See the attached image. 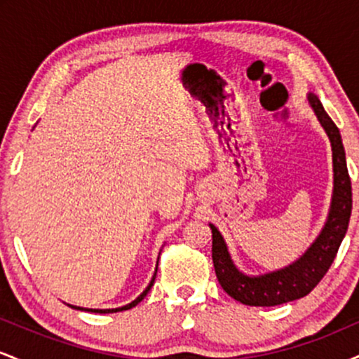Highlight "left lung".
<instances>
[{"label":"left lung","mask_w":359,"mask_h":359,"mask_svg":"<svg viewBox=\"0 0 359 359\" xmlns=\"http://www.w3.org/2000/svg\"><path fill=\"white\" fill-rule=\"evenodd\" d=\"M312 109L317 119L324 126L325 133L331 140L332 165H334V194H332L331 211L323 233L312 243L304 257L292 263L287 269L271 271L262 277H248L238 271L229 257L226 243L221 233L211 226L212 231V263L216 270L217 282L222 290L231 295L234 300L255 307H271L280 304L292 302L306 297L314 290L317 283L327 273L329 266L334 262L337 250L348 231L349 217H351L353 194L351 179L346 167V154L341 133L329 114L317 100V96H309Z\"/></svg>","instance_id":"8db88e82"}]
</instances>
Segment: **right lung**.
I'll return each instance as SVG.
<instances>
[{"instance_id":"add662e5","label":"right lung","mask_w":359,"mask_h":359,"mask_svg":"<svg viewBox=\"0 0 359 359\" xmlns=\"http://www.w3.org/2000/svg\"><path fill=\"white\" fill-rule=\"evenodd\" d=\"M154 282H155V277L151 278V282H150V285H148L147 288H145V292H143L142 295H140V297L137 299V300H133V302L131 304H128V306H125V307H119V309H82V307H74V309H79V311H90V312H100V314H109V312H118V311H128V309H131V307H135L137 306L138 302H142L143 299H145V295L148 294V290H150L151 288V285H154Z\"/></svg>"}]
</instances>
